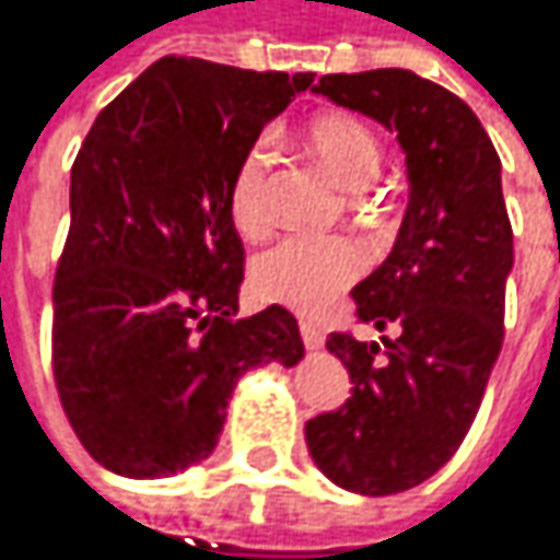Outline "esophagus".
<instances>
[{
    "instance_id": "34e87169",
    "label": "esophagus",
    "mask_w": 560,
    "mask_h": 560,
    "mask_svg": "<svg viewBox=\"0 0 560 560\" xmlns=\"http://www.w3.org/2000/svg\"><path fill=\"white\" fill-rule=\"evenodd\" d=\"M299 330H302V343H305L308 350H322V347H324V330L318 327V324L299 322Z\"/></svg>"
}]
</instances>
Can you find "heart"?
I'll list each match as a JSON object with an SVG mask.
<instances>
[{
  "label": "heart",
  "instance_id": "1",
  "mask_svg": "<svg viewBox=\"0 0 560 560\" xmlns=\"http://www.w3.org/2000/svg\"><path fill=\"white\" fill-rule=\"evenodd\" d=\"M305 151L350 191H362L381 170V141L350 113H322L302 131ZM270 151L252 144L230 179V213L242 236H261L270 226ZM365 267V252L347 236H290L258 255L252 283L261 299L302 315H322Z\"/></svg>",
  "mask_w": 560,
  "mask_h": 560
}]
</instances>
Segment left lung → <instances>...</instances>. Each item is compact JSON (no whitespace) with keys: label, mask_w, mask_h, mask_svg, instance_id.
<instances>
[{"label":"left lung","mask_w":560,"mask_h":560,"mask_svg":"<svg viewBox=\"0 0 560 560\" xmlns=\"http://www.w3.org/2000/svg\"><path fill=\"white\" fill-rule=\"evenodd\" d=\"M312 91L394 131L406 154L397 242L352 290L359 322L394 340L330 334L352 397L305 425L334 486L381 498L425 482L469 432L504 340L514 233L498 151L460 97L406 69L324 74Z\"/></svg>","instance_id":"obj_1"}]
</instances>
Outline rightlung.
<instances>
[{"label": "right lung", "instance_id": "add662e5", "mask_svg": "<svg viewBox=\"0 0 560 560\" xmlns=\"http://www.w3.org/2000/svg\"><path fill=\"white\" fill-rule=\"evenodd\" d=\"M312 81L163 56L74 156L52 375L78 441L109 472L160 479L208 460L238 377L305 355L283 305L233 322L245 252L230 179Z\"/></svg>", "mask_w": 560, "mask_h": 560}]
</instances>
